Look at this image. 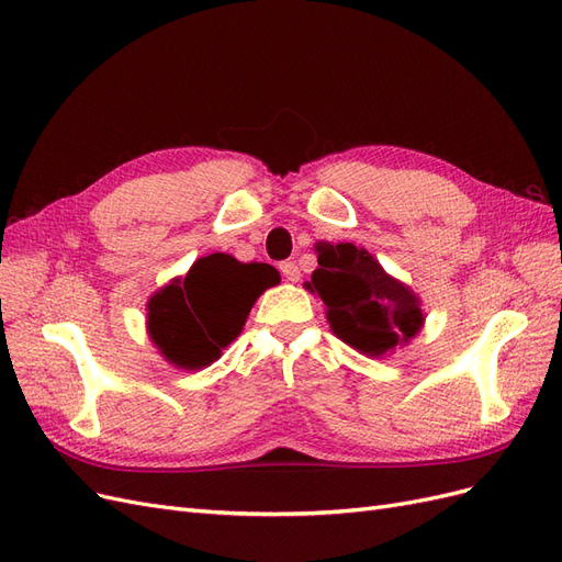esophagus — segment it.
I'll return each mask as SVG.
<instances>
[{"label": "esophagus", "instance_id": "34e87169", "mask_svg": "<svg viewBox=\"0 0 562 562\" xmlns=\"http://www.w3.org/2000/svg\"><path fill=\"white\" fill-rule=\"evenodd\" d=\"M279 269H281V274L285 277V281H293V283L300 281V267L295 262H281Z\"/></svg>", "mask_w": 562, "mask_h": 562}]
</instances>
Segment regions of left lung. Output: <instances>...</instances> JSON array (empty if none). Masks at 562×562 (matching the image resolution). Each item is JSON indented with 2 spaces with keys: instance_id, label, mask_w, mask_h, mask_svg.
Segmentation results:
<instances>
[{
  "instance_id": "8db88e82",
  "label": "left lung",
  "mask_w": 562,
  "mask_h": 562,
  "mask_svg": "<svg viewBox=\"0 0 562 562\" xmlns=\"http://www.w3.org/2000/svg\"><path fill=\"white\" fill-rule=\"evenodd\" d=\"M318 269L307 288L328 307L333 333L370 356H382L415 337L422 326L419 300L391 279L363 248L318 244Z\"/></svg>"
}]
</instances>
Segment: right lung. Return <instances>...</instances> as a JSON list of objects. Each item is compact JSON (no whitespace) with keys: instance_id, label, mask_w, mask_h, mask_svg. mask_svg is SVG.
I'll return each mask as SVG.
<instances>
[{"instance_id":"1","label":"right lung","mask_w":562,"mask_h":562,"mask_svg":"<svg viewBox=\"0 0 562 562\" xmlns=\"http://www.w3.org/2000/svg\"><path fill=\"white\" fill-rule=\"evenodd\" d=\"M274 283L279 271L271 265H244L213 252L149 300V337L178 368L209 366L241 333L252 302Z\"/></svg>"}]
</instances>
